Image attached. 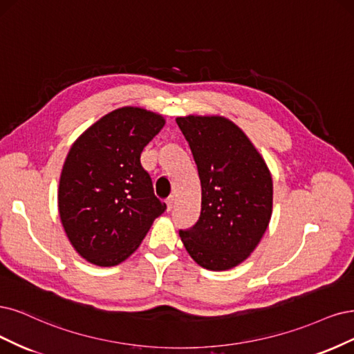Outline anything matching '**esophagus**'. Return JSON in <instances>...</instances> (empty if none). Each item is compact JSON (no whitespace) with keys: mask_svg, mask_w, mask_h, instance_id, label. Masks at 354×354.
I'll list each match as a JSON object with an SVG mask.
<instances>
[{"mask_svg":"<svg viewBox=\"0 0 354 354\" xmlns=\"http://www.w3.org/2000/svg\"><path fill=\"white\" fill-rule=\"evenodd\" d=\"M166 204H167V210L170 212L174 209V204H175V197L174 196H170V197H167V200H166Z\"/></svg>","mask_w":354,"mask_h":354,"instance_id":"esophagus-1","label":"esophagus"}]
</instances>
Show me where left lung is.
Masks as SVG:
<instances>
[{
    "mask_svg": "<svg viewBox=\"0 0 354 354\" xmlns=\"http://www.w3.org/2000/svg\"><path fill=\"white\" fill-rule=\"evenodd\" d=\"M178 127L201 180L197 223L179 235L203 268L226 270L244 261L260 243L272 214L269 169L236 124L219 116H187Z\"/></svg>",
    "mask_w": 354,
    "mask_h": 354,
    "instance_id": "1",
    "label": "left lung"
}]
</instances>
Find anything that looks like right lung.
Masks as SVG:
<instances>
[{"instance_id":"obj_1","label":"right lung","mask_w":354,"mask_h":354,"mask_svg":"<svg viewBox=\"0 0 354 354\" xmlns=\"http://www.w3.org/2000/svg\"><path fill=\"white\" fill-rule=\"evenodd\" d=\"M163 127L160 115L122 107L88 128L67 154L60 219L76 252L91 263H122L166 210L141 165L144 147Z\"/></svg>"}]
</instances>
